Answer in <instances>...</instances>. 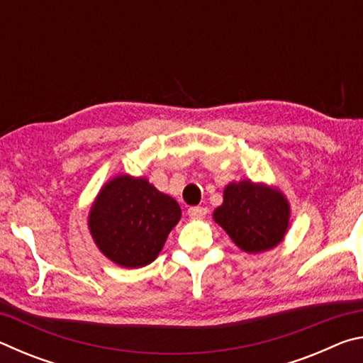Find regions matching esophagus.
<instances>
[{"label":"esophagus","instance_id":"obj_1","mask_svg":"<svg viewBox=\"0 0 363 363\" xmlns=\"http://www.w3.org/2000/svg\"><path fill=\"white\" fill-rule=\"evenodd\" d=\"M189 216L192 218V219H200V218H205L206 216V213H208V210L206 208H203V206H192V208H189Z\"/></svg>","mask_w":363,"mask_h":363}]
</instances>
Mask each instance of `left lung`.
Returning <instances> with one entry per match:
<instances>
[{
	"mask_svg": "<svg viewBox=\"0 0 363 363\" xmlns=\"http://www.w3.org/2000/svg\"><path fill=\"white\" fill-rule=\"evenodd\" d=\"M291 208L280 189L264 182H230L213 219L245 253L257 255L277 247L290 225Z\"/></svg>",
	"mask_w": 363,
	"mask_h": 363,
	"instance_id": "1",
	"label": "left lung"
}]
</instances>
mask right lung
<instances>
[{"label":"right lung","mask_w":363,"mask_h":363,"mask_svg":"<svg viewBox=\"0 0 363 363\" xmlns=\"http://www.w3.org/2000/svg\"><path fill=\"white\" fill-rule=\"evenodd\" d=\"M177 201L145 179L126 173L108 179L89 208L88 227L101 253L126 269L157 259L179 223Z\"/></svg>","instance_id":"obj_1"}]
</instances>
